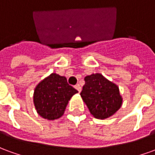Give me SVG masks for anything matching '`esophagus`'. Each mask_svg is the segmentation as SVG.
Listing matches in <instances>:
<instances>
[{"mask_svg":"<svg viewBox=\"0 0 155 155\" xmlns=\"http://www.w3.org/2000/svg\"><path fill=\"white\" fill-rule=\"evenodd\" d=\"M74 88H75V89L77 90L78 92H81V85H80V84H76V85L74 86Z\"/></svg>","mask_w":155,"mask_h":155,"instance_id":"obj_1","label":"esophagus"}]
</instances>
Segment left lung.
<instances>
[{"instance_id": "obj_1", "label": "left lung", "mask_w": 155, "mask_h": 155, "mask_svg": "<svg viewBox=\"0 0 155 155\" xmlns=\"http://www.w3.org/2000/svg\"><path fill=\"white\" fill-rule=\"evenodd\" d=\"M81 96L94 118L107 119L119 110L123 100L116 84L99 73L85 76Z\"/></svg>"}]
</instances>
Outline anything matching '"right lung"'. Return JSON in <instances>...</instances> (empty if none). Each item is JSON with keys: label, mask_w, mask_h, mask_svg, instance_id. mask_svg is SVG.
Segmentation results:
<instances>
[{"label": "right lung", "mask_w": 155, "mask_h": 155, "mask_svg": "<svg viewBox=\"0 0 155 155\" xmlns=\"http://www.w3.org/2000/svg\"><path fill=\"white\" fill-rule=\"evenodd\" d=\"M78 91L68 84L64 76L52 73L35 89L33 101L35 110L44 119L54 120L63 115L68 102Z\"/></svg>", "instance_id": "1"}]
</instances>
